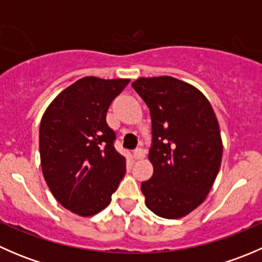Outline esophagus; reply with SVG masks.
<instances>
[{
  "mask_svg": "<svg viewBox=\"0 0 262 262\" xmlns=\"http://www.w3.org/2000/svg\"><path fill=\"white\" fill-rule=\"evenodd\" d=\"M144 155H146V152H144V149H142V148H137L133 153L136 160H142V158H144Z\"/></svg>",
  "mask_w": 262,
  "mask_h": 262,
  "instance_id": "esophagus-1",
  "label": "esophagus"
}]
</instances>
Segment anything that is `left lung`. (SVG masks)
Returning <instances> with one entry per match:
<instances>
[{
    "label": "left lung",
    "mask_w": 262,
    "mask_h": 262,
    "mask_svg": "<svg viewBox=\"0 0 262 262\" xmlns=\"http://www.w3.org/2000/svg\"><path fill=\"white\" fill-rule=\"evenodd\" d=\"M149 107L153 175L141 190L148 209L179 219L199 207L212 189L223 155L221 130L207 97L191 84L170 77L132 83Z\"/></svg>",
    "instance_id": "left-lung-1"
}]
</instances>
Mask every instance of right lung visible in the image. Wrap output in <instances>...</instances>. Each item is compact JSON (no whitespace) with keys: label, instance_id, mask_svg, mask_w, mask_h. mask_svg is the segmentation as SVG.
<instances>
[{"label":"right lung","instance_id":"obj_1","mask_svg":"<svg viewBox=\"0 0 262 262\" xmlns=\"http://www.w3.org/2000/svg\"><path fill=\"white\" fill-rule=\"evenodd\" d=\"M129 80L83 77L63 90L40 121L44 179L55 199L72 213L91 216L112 202L125 175L106 113Z\"/></svg>","mask_w":262,"mask_h":262}]
</instances>
